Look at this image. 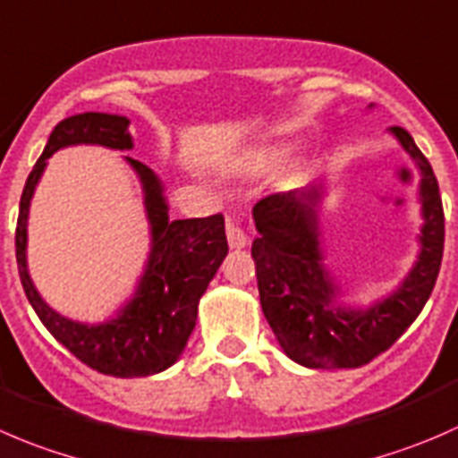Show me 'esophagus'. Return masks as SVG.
Wrapping results in <instances>:
<instances>
[{"label":"esophagus","instance_id":"esophagus-1","mask_svg":"<svg viewBox=\"0 0 458 458\" xmlns=\"http://www.w3.org/2000/svg\"><path fill=\"white\" fill-rule=\"evenodd\" d=\"M227 242L231 249H242L244 244H247V233H244V229L238 227V225L229 223L227 225Z\"/></svg>","mask_w":458,"mask_h":458}]
</instances>
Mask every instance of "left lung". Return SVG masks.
Wrapping results in <instances>:
<instances>
[{
	"label": "left lung",
	"instance_id": "left-lung-1",
	"mask_svg": "<svg viewBox=\"0 0 458 458\" xmlns=\"http://www.w3.org/2000/svg\"><path fill=\"white\" fill-rule=\"evenodd\" d=\"M420 171V253L396 292L368 310L343 307L320 251L323 182L271 193L253 207L251 244L262 314L284 354L305 368H360L401 338L437 283L445 240L441 193L428 157L401 126L389 129Z\"/></svg>",
	"mask_w": 458,
	"mask_h": 458
}]
</instances>
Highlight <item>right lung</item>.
<instances>
[{
	"instance_id": "right-lung-1",
	"label": "right lung",
	"mask_w": 458,
	"mask_h": 458,
	"mask_svg": "<svg viewBox=\"0 0 458 458\" xmlns=\"http://www.w3.org/2000/svg\"><path fill=\"white\" fill-rule=\"evenodd\" d=\"M71 144H99L126 151L133 148L129 120L108 113H80L53 129L47 148L35 162L20 200L15 256L26 298L44 327L75 359L99 374L115 378L151 377L175 363L196 327L198 302L227 256L223 214L209 218L171 220L162 182L142 162L126 157L140 175L144 207L151 225V253L135 296L115 318L84 325L64 318L42 301L26 269V223L30 198L47 169V160Z\"/></svg>"
}]
</instances>
